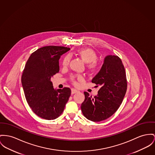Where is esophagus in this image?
Instances as JSON below:
<instances>
[{
  "label": "esophagus",
  "mask_w": 155,
  "mask_h": 155,
  "mask_svg": "<svg viewBox=\"0 0 155 155\" xmlns=\"http://www.w3.org/2000/svg\"><path fill=\"white\" fill-rule=\"evenodd\" d=\"M78 92H79V91H77L76 89H71V93H72V94H74V93H78Z\"/></svg>",
  "instance_id": "obj_1"
}]
</instances>
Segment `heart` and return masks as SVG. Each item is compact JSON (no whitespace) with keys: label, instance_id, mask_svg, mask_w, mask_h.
Returning <instances> with one entry per match:
<instances>
[{"label":"heart","instance_id":"obj_1","mask_svg":"<svg viewBox=\"0 0 155 155\" xmlns=\"http://www.w3.org/2000/svg\"><path fill=\"white\" fill-rule=\"evenodd\" d=\"M78 55L82 59L83 61L87 63V68L88 71L91 72L95 71L97 68V64L96 63V61L97 56L95 52L90 49L85 48L79 50L77 52ZM71 61V56L69 55H66L63 57L62 59V64L63 67H67ZM83 79L82 76L81 75L72 76H71V81L74 84H77V80L82 81Z\"/></svg>","mask_w":155,"mask_h":155}]
</instances>
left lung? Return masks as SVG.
I'll return each mask as SVG.
<instances>
[{"label": "left lung", "mask_w": 155, "mask_h": 155, "mask_svg": "<svg viewBox=\"0 0 155 155\" xmlns=\"http://www.w3.org/2000/svg\"><path fill=\"white\" fill-rule=\"evenodd\" d=\"M92 82L101 88L94 97L84 92L85 99L81 104V110L87 119L100 122L116 112L126 92V75L120 58L114 55L105 57L101 69Z\"/></svg>", "instance_id": "left-lung-1"}]
</instances>
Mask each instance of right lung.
Wrapping results in <instances>:
<instances>
[{"instance_id":"obj_1","label":"right lung","mask_w":155,"mask_h":155,"mask_svg":"<svg viewBox=\"0 0 155 155\" xmlns=\"http://www.w3.org/2000/svg\"><path fill=\"white\" fill-rule=\"evenodd\" d=\"M71 49L48 46L32 53L21 76V84L26 101L40 117L53 120L64 110L71 94L69 87L54 89L51 78L59 71V60Z\"/></svg>"}]
</instances>
